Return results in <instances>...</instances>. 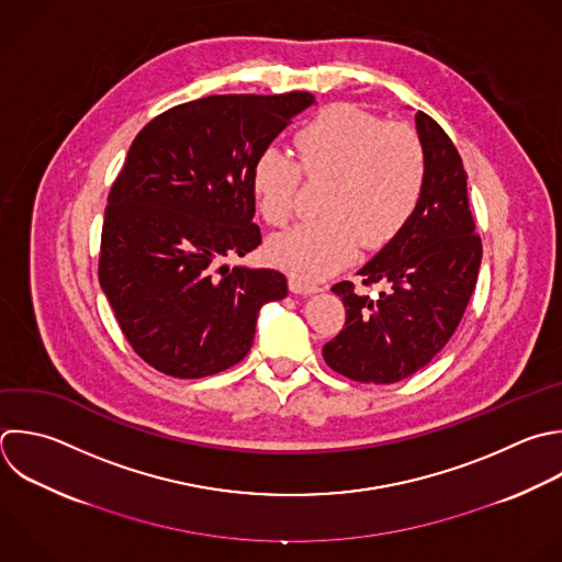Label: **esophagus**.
Wrapping results in <instances>:
<instances>
[{"mask_svg": "<svg viewBox=\"0 0 562 562\" xmlns=\"http://www.w3.org/2000/svg\"><path fill=\"white\" fill-rule=\"evenodd\" d=\"M290 290H292L294 294H303V296L321 292V288H318L316 283H307V281L299 279V277H290Z\"/></svg>", "mask_w": 562, "mask_h": 562, "instance_id": "1", "label": "esophagus"}]
</instances>
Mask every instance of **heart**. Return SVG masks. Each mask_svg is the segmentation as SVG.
<instances>
[{
	"label": "heart",
	"mask_w": 562,
	"mask_h": 562,
	"mask_svg": "<svg viewBox=\"0 0 562 562\" xmlns=\"http://www.w3.org/2000/svg\"><path fill=\"white\" fill-rule=\"evenodd\" d=\"M296 162L266 147L252 165V191L263 220L285 226L296 211L301 173L325 180L323 217L303 222L270 239L268 257L290 274L318 281L347 266L362 241L380 248L415 213L426 187V151L402 123L334 105L294 136Z\"/></svg>",
	"instance_id": "b5f03b06"
}]
</instances>
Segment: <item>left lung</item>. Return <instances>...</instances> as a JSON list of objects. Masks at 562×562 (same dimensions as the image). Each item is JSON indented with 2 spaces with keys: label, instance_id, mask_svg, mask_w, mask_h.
Returning a JSON list of instances; mask_svg holds the SVG:
<instances>
[{
  "label": "left lung",
  "instance_id": "1",
  "mask_svg": "<svg viewBox=\"0 0 562 562\" xmlns=\"http://www.w3.org/2000/svg\"><path fill=\"white\" fill-rule=\"evenodd\" d=\"M426 151V187L402 231L358 274L380 283L378 296L351 281L331 288L347 321L323 347L325 362L356 382L391 384L426 367L454 334L474 292L481 239L468 206L463 162L448 134L415 114Z\"/></svg>",
  "mask_w": 562,
  "mask_h": 562
}]
</instances>
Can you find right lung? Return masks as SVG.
Returning <instances> with one entry per match:
<instances>
[{
	"label": "right lung",
	"instance_id": "obj_1",
	"mask_svg": "<svg viewBox=\"0 0 562 562\" xmlns=\"http://www.w3.org/2000/svg\"><path fill=\"white\" fill-rule=\"evenodd\" d=\"M314 105L310 92L220 94L143 127L110 191L99 281L134 351L173 378H206L252 347L259 310L288 294L268 268H231L261 244L257 156Z\"/></svg>",
	"mask_w": 562,
	"mask_h": 562
}]
</instances>
